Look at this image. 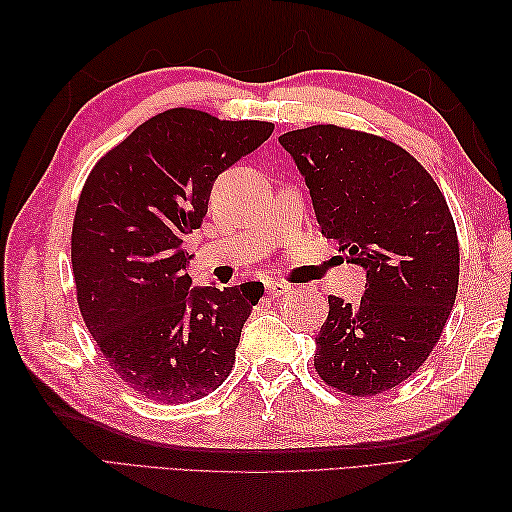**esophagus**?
<instances>
[{"mask_svg": "<svg viewBox=\"0 0 512 512\" xmlns=\"http://www.w3.org/2000/svg\"><path fill=\"white\" fill-rule=\"evenodd\" d=\"M266 292L270 297H279V295H288L290 286L284 284V281H268L266 284Z\"/></svg>", "mask_w": 512, "mask_h": 512, "instance_id": "esophagus-1", "label": "esophagus"}]
</instances>
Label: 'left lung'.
<instances>
[{
	"mask_svg": "<svg viewBox=\"0 0 512 512\" xmlns=\"http://www.w3.org/2000/svg\"><path fill=\"white\" fill-rule=\"evenodd\" d=\"M310 189L321 233L365 270L358 303L328 297L314 369L352 396L400 385L427 361L458 295L460 248L442 191L385 138L336 125L279 136Z\"/></svg>",
	"mask_w": 512,
	"mask_h": 512,
	"instance_id": "left-lung-1",
	"label": "left lung"
}]
</instances>
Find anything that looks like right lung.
<instances>
[{"instance_id":"add662e5","label":"right lung","mask_w":512,"mask_h":512,"mask_svg":"<svg viewBox=\"0 0 512 512\" xmlns=\"http://www.w3.org/2000/svg\"><path fill=\"white\" fill-rule=\"evenodd\" d=\"M273 129L176 107L134 129L85 182L72 226L76 299L103 358L136 394L182 405L231 374L264 286H191L182 242L200 228L215 178Z\"/></svg>"}]
</instances>
